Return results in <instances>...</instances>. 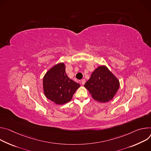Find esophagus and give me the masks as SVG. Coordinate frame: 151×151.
I'll use <instances>...</instances> for the list:
<instances>
[{
    "label": "esophagus",
    "instance_id": "esophagus-1",
    "mask_svg": "<svg viewBox=\"0 0 151 151\" xmlns=\"http://www.w3.org/2000/svg\"><path fill=\"white\" fill-rule=\"evenodd\" d=\"M85 82H86V80H85V79H83V80H81V85H85Z\"/></svg>",
    "mask_w": 151,
    "mask_h": 151
}]
</instances>
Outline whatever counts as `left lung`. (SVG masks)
Wrapping results in <instances>:
<instances>
[{"label": "left lung", "instance_id": "obj_1", "mask_svg": "<svg viewBox=\"0 0 151 151\" xmlns=\"http://www.w3.org/2000/svg\"><path fill=\"white\" fill-rule=\"evenodd\" d=\"M84 86L95 100L106 103L112 99L118 91L119 81L107 66L102 65L95 70Z\"/></svg>", "mask_w": 151, "mask_h": 151}]
</instances>
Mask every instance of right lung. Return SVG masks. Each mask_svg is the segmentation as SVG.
I'll return each instance as SVG.
<instances>
[{"label": "right lung", "instance_id": "obj_1", "mask_svg": "<svg viewBox=\"0 0 151 151\" xmlns=\"http://www.w3.org/2000/svg\"><path fill=\"white\" fill-rule=\"evenodd\" d=\"M80 86V84L67 76L63 63L53 66L46 73L43 78L45 96L56 104L61 105L70 101Z\"/></svg>", "mask_w": 151, "mask_h": 151}]
</instances>
